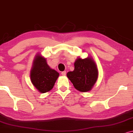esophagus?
Masks as SVG:
<instances>
[{"instance_id":"34e87169","label":"esophagus","mask_w":133,"mask_h":133,"mask_svg":"<svg viewBox=\"0 0 133 133\" xmlns=\"http://www.w3.org/2000/svg\"><path fill=\"white\" fill-rule=\"evenodd\" d=\"M61 74H62V76H65V75H66V72H65V71H63V72H61Z\"/></svg>"}]
</instances>
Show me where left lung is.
Returning a JSON list of instances; mask_svg holds the SVG:
<instances>
[{
  "label": "left lung",
  "mask_w": 133,
  "mask_h": 133,
  "mask_svg": "<svg viewBox=\"0 0 133 133\" xmlns=\"http://www.w3.org/2000/svg\"><path fill=\"white\" fill-rule=\"evenodd\" d=\"M74 70L68 72L67 77L74 87L82 92H89L97 82L98 76L97 66L91 56L82 59L78 57L74 62Z\"/></svg>",
  "instance_id": "1"
}]
</instances>
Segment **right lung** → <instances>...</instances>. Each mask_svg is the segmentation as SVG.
Here are the masks:
<instances>
[{
	"instance_id": "right-lung-1",
	"label": "right lung",
	"mask_w": 133,
	"mask_h": 133,
	"mask_svg": "<svg viewBox=\"0 0 133 133\" xmlns=\"http://www.w3.org/2000/svg\"><path fill=\"white\" fill-rule=\"evenodd\" d=\"M59 76V74L49 66L45 57L39 53L36 54L30 71V79L39 92L44 94L52 90Z\"/></svg>"
}]
</instances>
